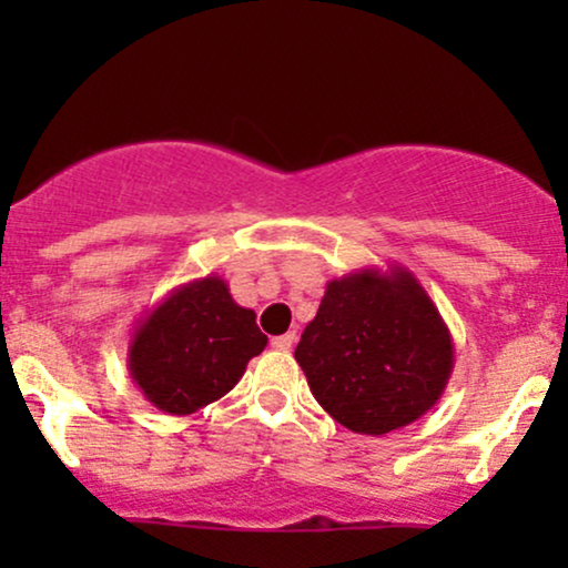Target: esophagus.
I'll return each mask as SVG.
<instances>
[{
  "label": "esophagus",
  "instance_id": "obj_1",
  "mask_svg": "<svg viewBox=\"0 0 568 568\" xmlns=\"http://www.w3.org/2000/svg\"><path fill=\"white\" fill-rule=\"evenodd\" d=\"M293 342H296V334H293V331H288V334L272 338V347L280 349V352H288L293 347Z\"/></svg>",
  "mask_w": 568,
  "mask_h": 568
}]
</instances>
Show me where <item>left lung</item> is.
I'll use <instances>...</instances> for the list:
<instances>
[{
  "mask_svg": "<svg viewBox=\"0 0 568 568\" xmlns=\"http://www.w3.org/2000/svg\"><path fill=\"white\" fill-rule=\"evenodd\" d=\"M293 357L338 425L387 435L440 400L454 371V338L414 272L363 266L328 280Z\"/></svg>",
  "mask_w": 568,
  "mask_h": 568,
  "instance_id": "obj_1",
  "label": "left lung"
}]
</instances>
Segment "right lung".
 I'll list each match as a JSON object with an SVG mask.
<instances>
[{"label":"right lung","instance_id":"obj_1","mask_svg":"<svg viewBox=\"0 0 568 568\" xmlns=\"http://www.w3.org/2000/svg\"><path fill=\"white\" fill-rule=\"evenodd\" d=\"M264 347L256 312L207 275L173 288L135 323L128 371L154 408L186 416L230 393Z\"/></svg>","mask_w":568,"mask_h":568}]
</instances>
